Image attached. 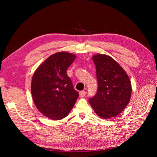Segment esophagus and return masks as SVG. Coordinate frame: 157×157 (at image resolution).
Listing matches in <instances>:
<instances>
[{"mask_svg": "<svg viewBox=\"0 0 157 157\" xmlns=\"http://www.w3.org/2000/svg\"><path fill=\"white\" fill-rule=\"evenodd\" d=\"M86 91H84V90L80 91V92H79V96H80L81 98H83L86 95Z\"/></svg>", "mask_w": 157, "mask_h": 157, "instance_id": "1", "label": "esophagus"}]
</instances>
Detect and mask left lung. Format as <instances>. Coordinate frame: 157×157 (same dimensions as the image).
Listing matches in <instances>:
<instances>
[{"instance_id": "8db88e82", "label": "left lung", "mask_w": 157, "mask_h": 157, "mask_svg": "<svg viewBox=\"0 0 157 157\" xmlns=\"http://www.w3.org/2000/svg\"><path fill=\"white\" fill-rule=\"evenodd\" d=\"M96 66L97 92L89 98L96 114L109 119L121 113L129 102L131 82L123 68L111 56L96 55L92 57Z\"/></svg>"}]
</instances>
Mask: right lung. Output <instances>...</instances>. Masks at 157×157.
Here are the masks:
<instances>
[{"instance_id":"1","label":"right lung","mask_w":157,"mask_h":157,"mask_svg":"<svg viewBox=\"0 0 157 157\" xmlns=\"http://www.w3.org/2000/svg\"><path fill=\"white\" fill-rule=\"evenodd\" d=\"M75 55L56 52L38 67L32 78L31 91L36 107L49 119H61L74 106L79 93L73 88L67 70Z\"/></svg>"}]
</instances>
